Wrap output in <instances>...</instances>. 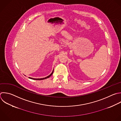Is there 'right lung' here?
<instances>
[{"label": "right lung", "instance_id": "right-lung-1", "mask_svg": "<svg viewBox=\"0 0 121 121\" xmlns=\"http://www.w3.org/2000/svg\"><path fill=\"white\" fill-rule=\"evenodd\" d=\"M53 70L52 71V73L50 75H49L48 76H47V77H45V78H30V77H29V78H30V79H34V80H43V79H45L47 78H49L50 77H51V76L52 75V74H53Z\"/></svg>", "mask_w": 121, "mask_h": 121}]
</instances>
